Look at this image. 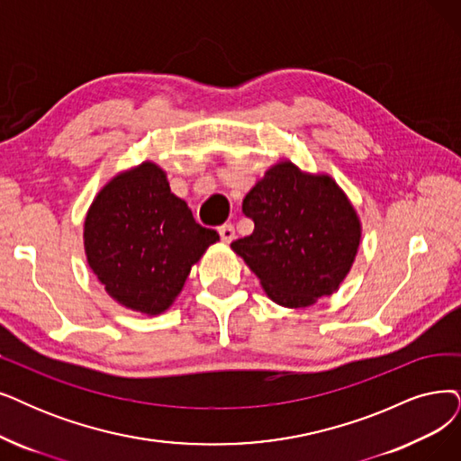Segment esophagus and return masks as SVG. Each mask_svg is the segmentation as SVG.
<instances>
[{"label":"esophagus","mask_w":461,"mask_h":461,"mask_svg":"<svg viewBox=\"0 0 461 461\" xmlns=\"http://www.w3.org/2000/svg\"><path fill=\"white\" fill-rule=\"evenodd\" d=\"M219 236H221V240L230 244V242L234 240V236H236L234 227H232V225H221V227H219Z\"/></svg>","instance_id":"1"}]
</instances>
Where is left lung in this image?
Returning <instances> with one entry per match:
<instances>
[{"label": "left lung", "mask_w": 461, "mask_h": 461, "mask_svg": "<svg viewBox=\"0 0 461 461\" xmlns=\"http://www.w3.org/2000/svg\"><path fill=\"white\" fill-rule=\"evenodd\" d=\"M242 210L255 229L230 248L274 303L310 306L346 278L359 248L361 225L335 179L280 162L246 194Z\"/></svg>", "instance_id": "left-lung-1"}]
</instances>
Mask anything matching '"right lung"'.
Masks as SVG:
<instances>
[{
	"instance_id": "right-lung-1",
	"label": "right lung",
	"mask_w": 461,
	"mask_h": 461,
	"mask_svg": "<svg viewBox=\"0 0 461 461\" xmlns=\"http://www.w3.org/2000/svg\"><path fill=\"white\" fill-rule=\"evenodd\" d=\"M83 236L105 291L147 316L170 308L191 267L219 240L213 229L196 223L153 162L107 183L86 213Z\"/></svg>"
}]
</instances>
